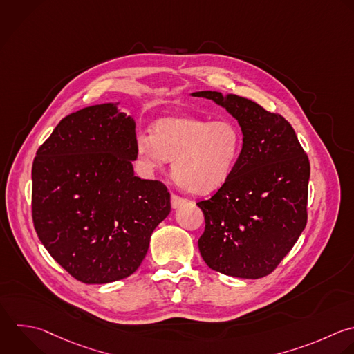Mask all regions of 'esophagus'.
Returning a JSON list of instances; mask_svg holds the SVG:
<instances>
[{"instance_id":"obj_1","label":"esophagus","mask_w":354,"mask_h":354,"mask_svg":"<svg viewBox=\"0 0 354 354\" xmlns=\"http://www.w3.org/2000/svg\"><path fill=\"white\" fill-rule=\"evenodd\" d=\"M185 202H187V199H184V198L176 195V194H171V206H173V209L180 207V206L184 205Z\"/></svg>"}]
</instances>
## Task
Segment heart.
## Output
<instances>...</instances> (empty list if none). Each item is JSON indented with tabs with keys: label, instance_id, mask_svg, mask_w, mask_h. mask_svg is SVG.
<instances>
[{
	"label": "heart",
	"instance_id": "obj_1",
	"mask_svg": "<svg viewBox=\"0 0 354 354\" xmlns=\"http://www.w3.org/2000/svg\"><path fill=\"white\" fill-rule=\"evenodd\" d=\"M242 148V136L230 120L169 116L158 120L153 136L140 134L137 156L148 173L171 161V174L184 189L206 195L225 184Z\"/></svg>",
	"mask_w": 354,
	"mask_h": 354
}]
</instances>
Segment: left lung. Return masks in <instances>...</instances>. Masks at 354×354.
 Masks as SVG:
<instances>
[{
    "mask_svg": "<svg viewBox=\"0 0 354 354\" xmlns=\"http://www.w3.org/2000/svg\"><path fill=\"white\" fill-rule=\"evenodd\" d=\"M239 123L243 144L231 176L196 205L205 216L198 241L205 263L224 275L271 274L307 223L310 162L289 122L234 94L199 91Z\"/></svg>",
    "mask_w": 354,
    "mask_h": 354,
    "instance_id": "obj_1",
    "label": "left lung"
}]
</instances>
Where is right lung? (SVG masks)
I'll return each mask as SVG.
<instances>
[{"label":"right lung","mask_w":354,"mask_h":354,"mask_svg":"<svg viewBox=\"0 0 354 354\" xmlns=\"http://www.w3.org/2000/svg\"><path fill=\"white\" fill-rule=\"evenodd\" d=\"M136 141L134 120L104 104L64 118L36 153V232L55 261L84 283L131 275L170 213L167 187L134 176Z\"/></svg>","instance_id":"right-lung-1"}]
</instances>
